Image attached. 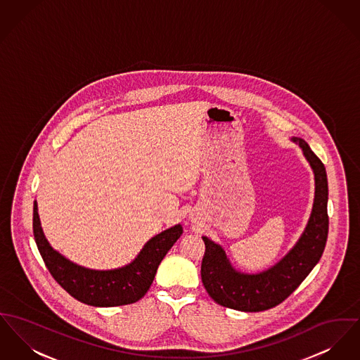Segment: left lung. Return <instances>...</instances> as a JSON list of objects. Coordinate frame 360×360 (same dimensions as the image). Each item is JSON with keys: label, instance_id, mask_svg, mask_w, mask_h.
<instances>
[{"label": "left lung", "instance_id": "1", "mask_svg": "<svg viewBox=\"0 0 360 360\" xmlns=\"http://www.w3.org/2000/svg\"><path fill=\"white\" fill-rule=\"evenodd\" d=\"M292 141L303 150L316 179L313 212L295 248L274 268L258 275H246L233 269L224 250L202 236L205 243L201 262L202 284L212 299L224 307L250 313L275 307L295 291L325 250L329 230L326 169L304 140L295 137Z\"/></svg>", "mask_w": 360, "mask_h": 360}]
</instances>
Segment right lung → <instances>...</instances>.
I'll return each mask as SVG.
<instances>
[{"label": "right lung", "mask_w": 360, "mask_h": 360, "mask_svg": "<svg viewBox=\"0 0 360 360\" xmlns=\"http://www.w3.org/2000/svg\"><path fill=\"white\" fill-rule=\"evenodd\" d=\"M32 227L38 250L54 280L69 295L96 307L130 304L146 295L159 264L184 233L181 224L174 226L148 240L137 258L127 266L114 271H92L53 250L43 235L37 201L34 202Z\"/></svg>", "instance_id": "obj_1"}]
</instances>
